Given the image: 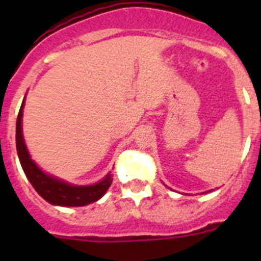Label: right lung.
Instances as JSON below:
<instances>
[{
    "instance_id": "right-lung-1",
    "label": "right lung",
    "mask_w": 261,
    "mask_h": 261,
    "mask_svg": "<svg viewBox=\"0 0 261 261\" xmlns=\"http://www.w3.org/2000/svg\"><path fill=\"white\" fill-rule=\"evenodd\" d=\"M24 107V99L20 106L19 114L17 119V151L19 156L20 165L27 179L36 192L49 204L59 205V206H85L87 204L98 201L110 188L112 183V175L108 172L99 183L93 186H71V184L62 181L60 179L41 171L30 156L24 140L22 135V115Z\"/></svg>"
}]
</instances>
